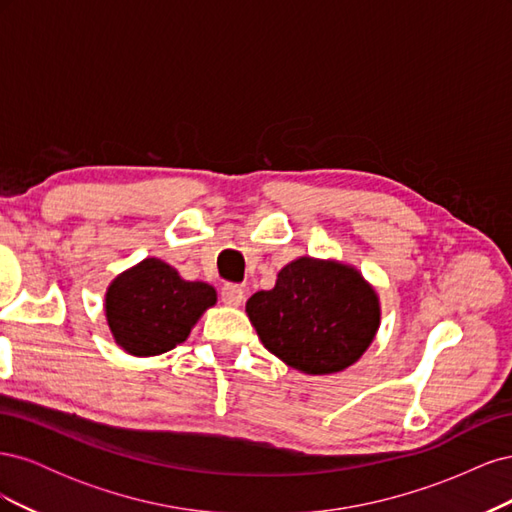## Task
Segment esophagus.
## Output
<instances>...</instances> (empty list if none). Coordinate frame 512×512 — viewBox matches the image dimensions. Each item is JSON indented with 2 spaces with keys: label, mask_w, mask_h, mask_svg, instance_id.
<instances>
[{
  "label": "esophagus",
  "mask_w": 512,
  "mask_h": 512,
  "mask_svg": "<svg viewBox=\"0 0 512 512\" xmlns=\"http://www.w3.org/2000/svg\"><path fill=\"white\" fill-rule=\"evenodd\" d=\"M243 288L239 284H224L220 288V299L226 303V305H239L243 301Z\"/></svg>",
  "instance_id": "esophagus-1"
}]
</instances>
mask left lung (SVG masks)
Here are the masks:
<instances>
[{"label": "left lung", "mask_w": 512, "mask_h": 512, "mask_svg": "<svg viewBox=\"0 0 512 512\" xmlns=\"http://www.w3.org/2000/svg\"><path fill=\"white\" fill-rule=\"evenodd\" d=\"M269 352L305 374H333L367 350L380 324L376 292L339 262L299 258L277 273L273 290L245 305Z\"/></svg>", "instance_id": "1"}]
</instances>
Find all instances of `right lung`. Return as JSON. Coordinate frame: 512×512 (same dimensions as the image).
I'll use <instances>...</instances> for the list:
<instances>
[{
  "label": "right lung",
  "mask_w": 512,
  "mask_h": 512,
  "mask_svg": "<svg viewBox=\"0 0 512 512\" xmlns=\"http://www.w3.org/2000/svg\"><path fill=\"white\" fill-rule=\"evenodd\" d=\"M213 303L215 290L209 284L185 282L166 262L147 258L108 288L106 318L123 350L153 356L185 342Z\"/></svg>",
  "instance_id": "obj_1"
}]
</instances>
